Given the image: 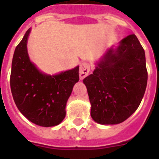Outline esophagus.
I'll return each mask as SVG.
<instances>
[{"instance_id": "34e87169", "label": "esophagus", "mask_w": 159, "mask_h": 159, "mask_svg": "<svg viewBox=\"0 0 159 159\" xmlns=\"http://www.w3.org/2000/svg\"><path fill=\"white\" fill-rule=\"evenodd\" d=\"M90 70H91V66H90L89 63H87V62H82V64L80 65V79H83V78L87 77V75L89 74Z\"/></svg>"}]
</instances>
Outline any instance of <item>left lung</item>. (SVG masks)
<instances>
[{"label":"left lung","mask_w":159,"mask_h":159,"mask_svg":"<svg viewBox=\"0 0 159 159\" xmlns=\"http://www.w3.org/2000/svg\"><path fill=\"white\" fill-rule=\"evenodd\" d=\"M148 81L145 53L135 34L109 48L93 73L83 79L92 105L91 116L101 125H116L140 105Z\"/></svg>","instance_id":"obj_1"}]
</instances>
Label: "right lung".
<instances>
[{
    "instance_id": "add662e5",
    "label": "right lung",
    "mask_w": 159,
    "mask_h": 159,
    "mask_svg": "<svg viewBox=\"0 0 159 159\" xmlns=\"http://www.w3.org/2000/svg\"><path fill=\"white\" fill-rule=\"evenodd\" d=\"M30 29L16 46L11 73V89L17 108L32 123L51 127L65 118L72 87L79 81V66L59 74H44L32 63L27 52Z\"/></svg>"
}]
</instances>
